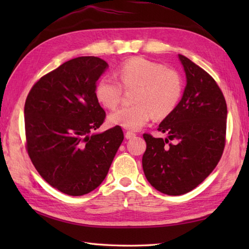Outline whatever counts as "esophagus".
Here are the masks:
<instances>
[{"mask_svg":"<svg viewBox=\"0 0 249 249\" xmlns=\"http://www.w3.org/2000/svg\"><path fill=\"white\" fill-rule=\"evenodd\" d=\"M135 136H136V134L133 133V131H126V133H125V138L126 139H131V138H134Z\"/></svg>","mask_w":249,"mask_h":249,"instance_id":"esophagus-1","label":"esophagus"}]
</instances>
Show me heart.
I'll return each instance as SVG.
<instances>
[{"label":"heart","instance_id":"heart-1","mask_svg":"<svg viewBox=\"0 0 249 249\" xmlns=\"http://www.w3.org/2000/svg\"><path fill=\"white\" fill-rule=\"evenodd\" d=\"M119 81L110 77L99 79L96 97L106 108L114 109L123 98L124 89L137 88L133 106L121 107L108 116L111 125L138 130L153 116L163 119L176 109L182 95L183 83L179 73L158 62L145 57H133L118 71Z\"/></svg>","mask_w":249,"mask_h":249}]
</instances>
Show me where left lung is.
<instances>
[{"instance_id":"obj_1","label":"left lung","mask_w":249,"mask_h":249,"mask_svg":"<svg viewBox=\"0 0 249 249\" xmlns=\"http://www.w3.org/2000/svg\"><path fill=\"white\" fill-rule=\"evenodd\" d=\"M187 84L181 102L160 124L166 139L143 134L145 178L158 192L184 195L210 176L226 144L227 104L213 77L178 54ZM170 141H174L171 144Z\"/></svg>"}]
</instances>
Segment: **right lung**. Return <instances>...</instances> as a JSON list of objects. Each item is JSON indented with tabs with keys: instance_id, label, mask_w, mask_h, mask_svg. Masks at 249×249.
I'll list each match as a JSON object with an SVG mask.
<instances>
[{
	"instance_id": "add662e5",
	"label": "right lung",
	"mask_w": 249,
	"mask_h": 249,
	"mask_svg": "<svg viewBox=\"0 0 249 249\" xmlns=\"http://www.w3.org/2000/svg\"><path fill=\"white\" fill-rule=\"evenodd\" d=\"M107 62L79 56L41 77L24 105L25 147L34 167L52 187L82 196L105 179L124 139L114 126L92 134L106 118L96 81Z\"/></svg>"
}]
</instances>
